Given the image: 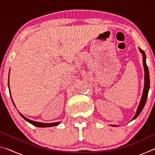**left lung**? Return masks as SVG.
<instances>
[{
    "label": "left lung",
    "mask_w": 155,
    "mask_h": 155,
    "mask_svg": "<svg viewBox=\"0 0 155 155\" xmlns=\"http://www.w3.org/2000/svg\"><path fill=\"white\" fill-rule=\"evenodd\" d=\"M139 51H140L143 57V70H144V87H143L142 96H141L140 104H139V106L137 107V111H136L135 115H134V117H133V119L131 120V121L137 118L138 115L140 114V113L141 112V111H142V109L144 107V105H145V104L146 103V100H147V98H148V91H149V89H150V76H149L148 68L147 66V64H146V54L145 52H144V51H142L140 48H139ZM110 126H111V127H117V125H110Z\"/></svg>",
    "instance_id": "left-lung-1"
}]
</instances>
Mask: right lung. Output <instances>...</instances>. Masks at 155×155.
I'll return each mask as SVG.
<instances>
[{
	"mask_svg": "<svg viewBox=\"0 0 155 155\" xmlns=\"http://www.w3.org/2000/svg\"><path fill=\"white\" fill-rule=\"evenodd\" d=\"M9 72H10V70H9ZM8 87H9V93H10V89H9V78L8 79ZM11 94V93H10ZM12 98V97H11ZM12 102L13 103H14V101H13L12 100ZM14 106H15V104L14 103ZM20 113V112H19ZM20 114L21 116H22L23 118H24L26 121H27L28 122H29L30 124H33V126H35V127H54V126H57L59 125L60 124V122H52V123H42V122H36V121H33V120H29L27 118V117H25L24 115H23L22 114Z\"/></svg>",
	"mask_w": 155,
	"mask_h": 155,
	"instance_id": "add662e5",
	"label": "right lung"
}]
</instances>
